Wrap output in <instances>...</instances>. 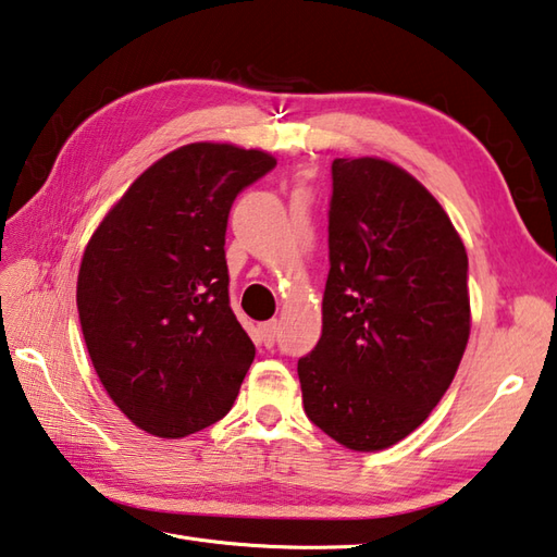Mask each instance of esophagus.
Returning a JSON list of instances; mask_svg holds the SVG:
<instances>
[{
	"instance_id": "obj_1",
	"label": "esophagus",
	"mask_w": 557,
	"mask_h": 557,
	"mask_svg": "<svg viewBox=\"0 0 557 557\" xmlns=\"http://www.w3.org/2000/svg\"><path fill=\"white\" fill-rule=\"evenodd\" d=\"M276 334H278V324L276 322H264L259 326V336H262V344L267 348H271L276 344Z\"/></svg>"
}]
</instances>
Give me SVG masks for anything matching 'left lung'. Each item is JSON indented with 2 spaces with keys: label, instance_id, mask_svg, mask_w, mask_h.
Returning <instances> with one entry per match:
<instances>
[{
  "label": "left lung",
  "instance_id": "8db88e82",
  "mask_svg": "<svg viewBox=\"0 0 557 557\" xmlns=\"http://www.w3.org/2000/svg\"><path fill=\"white\" fill-rule=\"evenodd\" d=\"M322 336L298 360L310 421L356 451L411 435L471 332L469 257L437 199L382 158H336Z\"/></svg>",
  "mask_w": 557,
  "mask_h": 557
}]
</instances>
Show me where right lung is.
<instances>
[{"label": "right lung", "mask_w": 557, "mask_h": 557, "mask_svg": "<svg viewBox=\"0 0 557 557\" xmlns=\"http://www.w3.org/2000/svg\"><path fill=\"white\" fill-rule=\"evenodd\" d=\"M276 158L187 144L134 180L90 237L76 308L110 399L156 437H187L231 411L255 344L228 298L235 197Z\"/></svg>", "instance_id": "obj_1"}]
</instances>
